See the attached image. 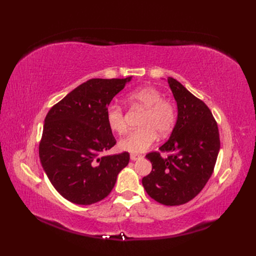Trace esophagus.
Here are the masks:
<instances>
[{
	"mask_svg": "<svg viewBox=\"0 0 256 256\" xmlns=\"http://www.w3.org/2000/svg\"><path fill=\"white\" fill-rule=\"evenodd\" d=\"M140 158H142L141 154H130V159H131V161H136V160L140 159Z\"/></svg>",
	"mask_w": 256,
	"mask_h": 256,
	"instance_id": "obj_1",
	"label": "esophagus"
}]
</instances>
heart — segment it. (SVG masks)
Here are the masks:
<instances>
[{"label":"heart","mask_w":256,"mask_h":256,"mask_svg":"<svg viewBox=\"0 0 256 256\" xmlns=\"http://www.w3.org/2000/svg\"><path fill=\"white\" fill-rule=\"evenodd\" d=\"M128 100L143 109L138 122V128L122 138L120 148L129 152H142L156 140L172 130L175 122V106L168 99L162 98L161 92L152 86H142L128 94ZM106 122L110 129L124 134L127 129L122 108L116 104L108 106L106 110Z\"/></svg>","instance_id":"obj_1"}]
</instances>
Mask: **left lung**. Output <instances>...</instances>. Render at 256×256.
Returning <instances> with one entry per match:
<instances>
[{
  "label": "left lung",
  "instance_id": "left-lung-1",
  "mask_svg": "<svg viewBox=\"0 0 256 256\" xmlns=\"http://www.w3.org/2000/svg\"><path fill=\"white\" fill-rule=\"evenodd\" d=\"M168 83L178 114L171 136L159 150L171 154L162 158L159 152L147 154L152 168L142 184L158 203L177 206L189 202L205 187L214 172L220 138L216 122L202 100L171 76Z\"/></svg>",
  "mask_w": 256,
  "mask_h": 256
}]
</instances>
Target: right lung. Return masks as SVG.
I'll return each instance as SVG.
<instances>
[{"mask_svg":"<svg viewBox=\"0 0 256 256\" xmlns=\"http://www.w3.org/2000/svg\"><path fill=\"white\" fill-rule=\"evenodd\" d=\"M126 79H90L54 104L44 118L40 158L49 180L69 202L90 205L110 194L129 162L127 152L100 157L116 144L106 110Z\"/></svg>","mask_w":256,"mask_h":256,"instance_id":"obj_1","label":"right lung"}]
</instances>
